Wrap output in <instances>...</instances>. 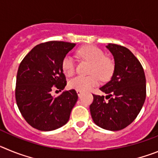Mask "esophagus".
Returning a JSON list of instances; mask_svg holds the SVG:
<instances>
[{
  "label": "esophagus",
  "instance_id": "obj_1",
  "mask_svg": "<svg viewBox=\"0 0 158 158\" xmlns=\"http://www.w3.org/2000/svg\"><path fill=\"white\" fill-rule=\"evenodd\" d=\"M77 95H78V96H79V97H81V96H82V92L81 91L77 90Z\"/></svg>",
  "mask_w": 158,
  "mask_h": 158
}]
</instances>
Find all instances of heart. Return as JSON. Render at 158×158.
Instances as JSON below:
<instances>
[{
  "label": "heart",
  "mask_w": 158,
  "mask_h": 158,
  "mask_svg": "<svg viewBox=\"0 0 158 158\" xmlns=\"http://www.w3.org/2000/svg\"><path fill=\"white\" fill-rule=\"evenodd\" d=\"M78 54L84 59L92 63L90 76H77L69 81V88L82 92L89 91L99 83V78L106 80L112 74L114 65L109 58H105L104 52L98 47L87 46L81 48ZM62 69L66 76H71L74 73V62L70 56H65L62 61ZM98 75V76L97 75Z\"/></svg>",
  "instance_id": "heart-1"
}]
</instances>
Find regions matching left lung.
<instances>
[{"instance_id": "left-lung-1", "label": "left lung", "mask_w": 158, "mask_h": 158, "mask_svg": "<svg viewBox=\"0 0 158 158\" xmlns=\"http://www.w3.org/2000/svg\"><path fill=\"white\" fill-rule=\"evenodd\" d=\"M115 67L111 80L100 88L104 96L93 95L90 112L95 124L107 131H119L135 119L144 104L146 76L142 65L130 50L108 43Z\"/></svg>"}]
</instances>
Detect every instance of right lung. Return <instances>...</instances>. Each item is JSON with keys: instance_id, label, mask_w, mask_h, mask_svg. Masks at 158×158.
Segmentation results:
<instances>
[{"instance_id": "add662e5", "label": "right lung", "mask_w": 158, "mask_h": 158, "mask_svg": "<svg viewBox=\"0 0 158 158\" xmlns=\"http://www.w3.org/2000/svg\"><path fill=\"white\" fill-rule=\"evenodd\" d=\"M75 43L50 41L35 46L24 57L16 76V100L24 119L32 127L51 131L64 126L77 101L74 89L65 90L54 98L53 89L60 92L66 85L62 61Z\"/></svg>"}]
</instances>
